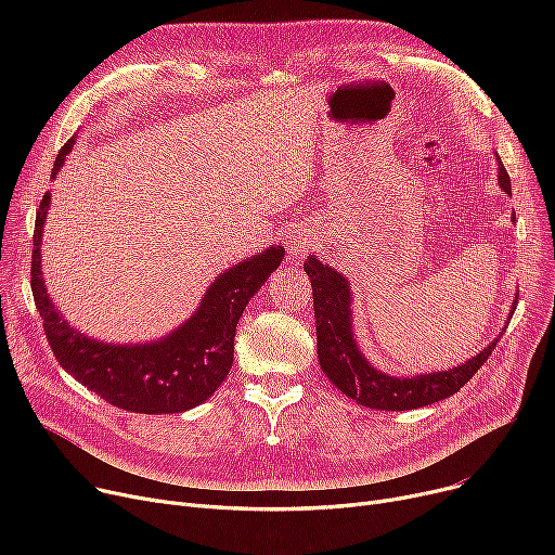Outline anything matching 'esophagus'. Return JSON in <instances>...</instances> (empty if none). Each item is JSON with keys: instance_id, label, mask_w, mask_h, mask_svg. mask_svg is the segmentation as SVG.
<instances>
[{"instance_id": "1", "label": "esophagus", "mask_w": 555, "mask_h": 555, "mask_svg": "<svg viewBox=\"0 0 555 555\" xmlns=\"http://www.w3.org/2000/svg\"><path fill=\"white\" fill-rule=\"evenodd\" d=\"M308 249H310V241L306 236H295L293 241H289V258L293 260L304 258Z\"/></svg>"}]
</instances>
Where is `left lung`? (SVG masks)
Segmentation results:
<instances>
[{"mask_svg":"<svg viewBox=\"0 0 555 555\" xmlns=\"http://www.w3.org/2000/svg\"><path fill=\"white\" fill-rule=\"evenodd\" d=\"M498 162L500 186L506 193H511L508 172L500 157ZM304 270L310 276L312 285L319 364H322V371L341 393L353 398L358 404L369 406V410L406 412L450 398L483 366L488 356L494 351V346H498L500 337L492 339L473 360L448 371H436L414 377H396L383 373L366 362V358L358 348V341L353 339V295L348 281L333 268L324 266L317 256L306 258Z\"/></svg>","mask_w":555,"mask_h":555,"instance_id":"8db88e82","label":"left lung"}]
</instances>
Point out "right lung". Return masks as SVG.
<instances>
[{"label": "right lung", "mask_w": 555, "mask_h": 555, "mask_svg": "<svg viewBox=\"0 0 555 555\" xmlns=\"http://www.w3.org/2000/svg\"><path fill=\"white\" fill-rule=\"evenodd\" d=\"M69 139L55 157L51 178L72 153ZM51 195L36 214L31 289L55 360L105 402L137 414H180L207 400L233 362V337L245 306L281 266L283 247H270L222 272L204 293L199 308L170 335L151 344H105L87 337L55 310L47 295L40 245Z\"/></svg>", "instance_id": "obj_1"}]
</instances>
